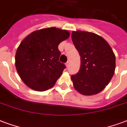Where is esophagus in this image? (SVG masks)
<instances>
[{"label":"esophagus","instance_id":"obj_1","mask_svg":"<svg viewBox=\"0 0 127 127\" xmlns=\"http://www.w3.org/2000/svg\"><path fill=\"white\" fill-rule=\"evenodd\" d=\"M65 65H66V67H69V61L66 62V64H65Z\"/></svg>","mask_w":127,"mask_h":127}]
</instances>
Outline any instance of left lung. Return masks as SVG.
<instances>
[{"label": "left lung", "instance_id": "left-lung-1", "mask_svg": "<svg viewBox=\"0 0 127 127\" xmlns=\"http://www.w3.org/2000/svg\"><path fill=\"white\" fill-rule=\"evenodd\" d=\"M71 39L81 60L80 70L71 76L74 88L83 95L98 94L114 75V52L104 39L94 33L72 31Z\"/></svg>", "mask_w": 127, "mask_h": 127}]
</instances>
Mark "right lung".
Returning a JSON list of instances; mask_svg holds the SVG:
<instances>
[{"instance_id": "add662e5", "label": "right lung", "mask_w": 127, "mask_h": 127, "mask_svg": "<svg viewBox=\"0 0 127 127\" xmlns=\"http://www.w3.org/2000/svg\"><path fill=\"white\" fill-rule=\"evenodd\" d=\"M69 37L67 30L50 27L33 31L22 41L15 55V66L28 87L42 92L54 86L65 68L59 62L58 45Z\"/></svg>"}]
</instances>
